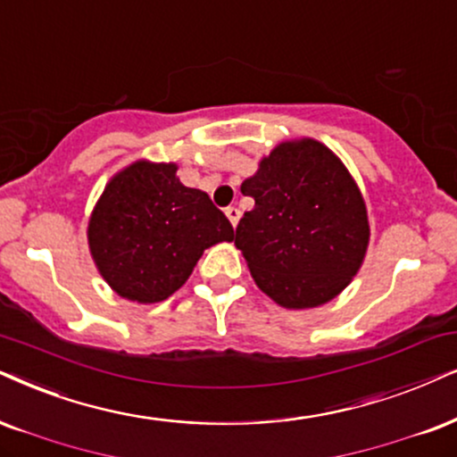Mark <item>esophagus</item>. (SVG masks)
Masks as SVG:
<instances>
[{
  "label": "esophagus",
  "mask_w": 457,
  "mask_h": 457,
  "mask_svg": "<svg viewBox=\"0 0 457 457\" xmlns=\"http://www.w3.org/2000/svg\"><path fill=\"white\" fill-rule=\"evenodd\" d=\"M225 215H228V219H229V223L234 225H238V221H240V209H236V206H228V209H225Z\"/></svg>",
  "instance_id": "esophagus-1"
}]
</instances>
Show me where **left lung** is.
<instances>
[{"instance_id": "1", "label": "left lung", "mask_w": 457, "mask_h": 457, "mask_svg": "<svg viewBox=\"0 0 457 457\" xmlns=\"http://www.w3.org/2000/svg\"><path fill=\"white\" fill-rule=\"evenodd\" d=\"M240 192L255 206L236 228V246L265 295L305 310L350 285L369 245L367 206L331 149L314 138L280 143Z\"/></svg>"}]
</instances>
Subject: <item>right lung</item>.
<instances>
[{"label": "right lung", "mask_w": 457, "mask_h": 457, "mask_svg": "<svg viewBox=\"0 0 457 457\" xmlns=\"http://www.w3.org/2000/svg\"><path fill=\"white\" fill-rule=\"evenodd\" d=\"M234 228L209 194L186 187L177 164L138 160L105 186L88 221V246L101 276L120 297L164 302L186 285L194 265Z\"/></svg>", "instance_id": "1"}]
</instances>
